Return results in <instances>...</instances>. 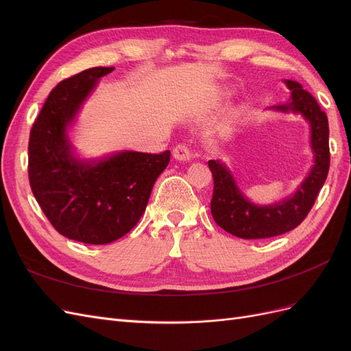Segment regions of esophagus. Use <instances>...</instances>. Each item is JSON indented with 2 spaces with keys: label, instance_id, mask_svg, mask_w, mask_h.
Instances as JSON below:
<instances>
[{
  "label": "esophagus",
  "instance_id": "obj_1",
  "mask_svg": "<svg viewBox=\"0 0 351 351\" xmlns=\"http://www.w3.org/2000/svg\"><path fill=\"white\" fill-rule=\"evenodd\" d=\"M173 155L177 161H190V159H192V151H190L189 146H186V145L176 146L173 151Z\"/></svg>",
  "mask_w": 351,
  "mask_h": 351
}]
</instances>
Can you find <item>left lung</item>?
I'll return each instance as SVG.
<instances>
[{
    "label": "left lung",
    "instance_id": "obj_1",
    "mask_svg": "<svg viewBox=\"0 0 351 351\" xmlns=\"http://www.w3.org/2000/svg\"><path fill=\"white\" fill-rule=\"evenodd\" d=\"M290 89V99L268 110L302 115L311 127L313 165L295 192L274 204H254L239 187L226 162L210 159L214 195L210 212L217 224L240 239H268L294 230L309 214L329 169V127L325 112L312 95L295 80H282Z\"/></svg>",
    "mask_w": 351,
    "mask_h": 351
}]
</instances>
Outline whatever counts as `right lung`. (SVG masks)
I'll list each match as a JSON object with an SVG mask.
<instances>
[{"instance_id": "right-lung-1", "label": "right lung", "mask_w": 351, "mask_h": 351, "mask_svg": "<svg viewBox=\"0 0 351 351\" xmlns=\"http://www.w3.org/2000/svg\"><path fill=\"white\" fill-rule=\"evenodd\" d=\"M112 70L93 67L58 83L29 139V182L40 209L60 234L88 244L112 243L139 222L171 156L169 151H117L99 158L77 154L73 127L101 77Z\"/></svg>"}]
</instances>
